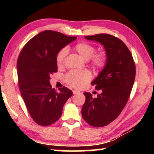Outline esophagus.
<instances>
[{"mask_svg": "<svg viewBox=\"0 0 154 154\" xmlns=\"http://www.w3.org/2000/svg\"><path fill=\"white\" fill-rule=\"evenodd\" d=\"M72 92H73L74 94H79V93H80L79 91L76 90H72Z\"/></svg>", "mask_w": 154, "mask_h": 154, "instance_id": "1", "label": "esophagus"}]
</instances>
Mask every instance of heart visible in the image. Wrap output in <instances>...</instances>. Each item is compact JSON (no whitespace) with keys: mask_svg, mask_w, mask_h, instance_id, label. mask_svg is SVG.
I'll use <instances>...</instances> for the list:
<instances>
[{"mask_svg":"<svg viewBox=\"0 0 154 154\" xmlns=\"http://www.w3.org/2000/svg\"><path fill=\"white\" fill-rule=\"evenodd\" d=\"M76 51L83 58L90 59V64L94 69L98 71L103 69L107 63V56L103 52L95 53V47L86 42H80L77 43L74 47ZM68 54L66 48H62L58 51L56 56V62L58 67L63 66L64 60ZM92 79L90 72L83 71H69L64 76V81L68 85L75 88H82L89 82Z\"/></svg>","mask_w":154,"mask_h":154,"instance_id":"heart-1","label":"heart"}]
</instances>
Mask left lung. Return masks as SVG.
<instances>
[{
  "instance_id": "left-lung-1",
  "label": "left lung",
  "mask_w": 154,
  "mask_h": 154,
  "mask_svg": "<svg viewBox=\"0 0 154 154\" xmlns=\"http://www.w3.org/2000/svg\"><path fill=\"white\" fill-rule=\"evenodd\" d=\"M85 38L100 43L105 49L107 63L92 82L102 93L94 98L84 92L85 101L82 115L88 124L103 127L115 120L126 106L133 86L136 67L130 51L118 37L109 34L86 36Z\"/></svg>"
}]
</instances>
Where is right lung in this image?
Returning <instances> with one entry per match:
<instances>
[{
	"mask_svg": "<svg viewBox=\"0 0 154 154\" xmlns=\"http://www.w3.org/2000/svg\"><path fill=\"white\" fill-rule=\"evenodd\" d=\"M76 38L45 30L31 38L20 51L17 63L20 93L30 117L40 126H49L58 120L65 103L72 95L64 86L57 92L49 80L50 75L58 71V51Z\"/></svg>",
	"mask_w": 154,
	"mask_h": 154,
	"instance_id": "1",
	"label": "right lung"
}]
</instances>
